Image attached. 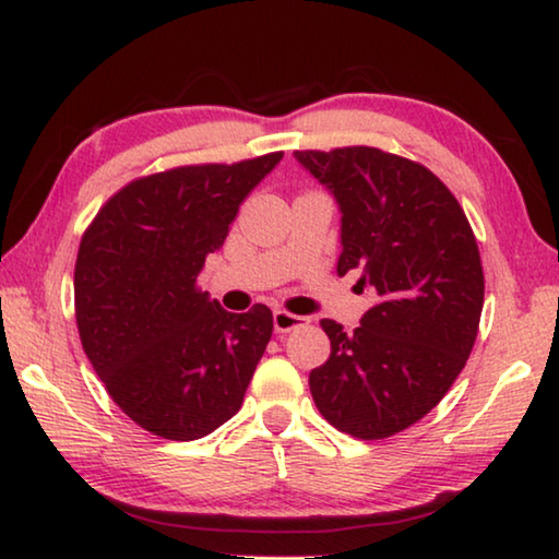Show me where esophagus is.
I'll return each mask as SVG.
<instances>
[{"instance_id": "esophagus-1", "label": "esophagus", "mask_w": 559, "mask_h": 559, "mask_svg": "<svg viewBox=\"0 0 559 559\" xmlns=\"http://www.w3.org/2000/svg\"><path fill=\"white\" fill-rule=\"evenodd\" d=\"M306 323L308 318L293 316L288 310H273V328H276V333H290V330H296Z\"/></svg>"}]
</instances>
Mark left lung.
<instances>
[{
	"instance_id": "left-lung-1",
	"label": "left lung",
	"mask_w": 559,
	"mask_h": 559,
	"mask_svg": "<svg viewBox=\"0 0 559 559\" xmlns=\"http://www.w3.org/2000/svg\"><path fill=\"white\" fill-rule=\"evenodd\" d=\"M293 155L343 214L337 276L357 269L377 296L353 333L320 320L330 357L310 372V394L335 429L392 437L443 400L476 343L486 288L476 236L419 163L365 145Z\"/></svg>"
}]
</instances>
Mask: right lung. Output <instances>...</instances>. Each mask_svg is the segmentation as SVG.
I'll list each match as a JSON object with an SVG mask.
<instances>
[{
  "label": "right lung",
  "instance_id": "1",
  "mask_svg": "<svg viewBox=\"0 0 559 559\" xmlns=\"http://www.w3.org/2000/svg\"><path fill=\"white\" fill-rule=\"evenodd\" d=\"M283 153L140 177L110 197L75 259V323L93 370L155 437L202 439L241 409L273 333L257 302L229 313L197 276Z\"/></svg>",
  "mask_w": 559,
  "mask_h": 559
}]
</instances>
